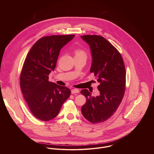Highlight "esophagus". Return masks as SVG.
<instances>
[{"label":"esophagus","mask_w":154,"mask_h":154,"mask_svg":"<svg viewBox=\"0 0 154 154\" xmlns=\"http://www.w3.org/2000/svg\"><path fill=\"white\" fill-rule=\"evenodd\" d=\"M71 92H72V94L79 93V89H72Z\"/></svg>","instance_id":"obj_1"}]
</instances>
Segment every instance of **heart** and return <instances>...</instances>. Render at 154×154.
I'll list each match as a JSON object with an SVG mask.
<instances>
[{"label":"heart","instance_id":"b5f03b06","mask_svg":"<svg viewBox=\"0 0 154 154\" xmlns=\"http://www.w3.org/2000/svg\"><path fill=\"white\" fill-rule=\"evenodd\" d=\"M75 53V55H84V56H86L85 53L82 50H79V49L76 50Z\"/></svg>","mask_w":154,"mask_h":154}]
</instances>
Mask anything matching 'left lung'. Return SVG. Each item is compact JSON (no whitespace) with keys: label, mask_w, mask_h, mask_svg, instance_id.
<instances>
[{"label":"left lung","mask_w":154,"mask_h":154,"mask_svg":"<svg viewBox=\"0 0 154 154\" xmlns=\"http://www.w3.org/2000/svg\"><path fill=\"white\" fill-rule=\"evenodd\" d=\"M81 37L90 47V72L94 73L100 83L99 94L96 97L88 89L81 90L87 98L81 111L91 123H100L109 119L122 102L126 85L125 66L120 53L104 37L97 35Z\"/></svg>","instance_id":"8db88e82"}]
</instances>
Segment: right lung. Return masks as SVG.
Here are the masks:
<instances>
[{"label": "right lung", "instance_id": "obj_1", "mask_svg": "<svg viewBox=\"0 0 154 154\" xmlns=\"http://www.w3.org/2000/svg\"><path fill=\"white\" fill-rule=\"evenodd\" d=\"M75 35H51L39 39L32 45L25 60L20 76V87L32 114L38 119L48 121L56 117L70 90L48 81L61 48Z\"/></svg>", "mask_w": 154, "mask_h": 154}]
</instances>
